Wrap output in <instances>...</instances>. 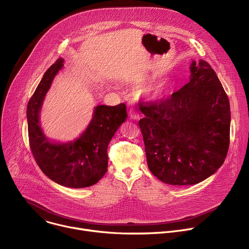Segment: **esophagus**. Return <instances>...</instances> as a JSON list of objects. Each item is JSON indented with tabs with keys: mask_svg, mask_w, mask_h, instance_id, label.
<instances>
[{
	"mask_svg": "<svg viewBox=\"0 0 249 249\" xmlns=\"http://www.w3.org/2000/svg\"><path fill=\"white\" fill-rule=\"evenodd\" d=\"M129 115H130V118H132L134 120H139L140 119V114H139V112L136 108H133V107L130 108Z\"/></svg>",
	"mask_w": 249,
	"mask_h": 249,
	"instance_id": "34e87169",
	"label": "esophagus"
}]
</instances>
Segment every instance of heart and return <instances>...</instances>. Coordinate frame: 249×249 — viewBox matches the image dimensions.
Masks as SVG:
<instances>
[{
  "mask_svg": "<svg viewBox=\"0 0 249 249\" xmlns=\"http://www.w3.org/2000/svg\"><path fill=\"white\" fill-rule=\"evenodd\" d=\"M171 89V85L167 82L161 83V84L156 88L155 92H154V96L157 98H162L164 96H166L169 94Z\"/></svg>",
  "mask_w": 249,
  "mask_h": 249,
  "instance_id": "heart-1",
  "label": "heart"
}]
</instances>
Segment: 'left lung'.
<instances>
[{"label":"left lung","mask_w":249,"mask_h":249,"mask_svg":"<svg viewBox=\"0 0 249 249\" xmlns=\"http://www.w3.org/2000/svg\"><path fill=\"white\" fill-rule=\"evenodd\" d=\"M190 70V82L169 98L139 104L148 169L174 186L210 177L230 144V102L219 78L202 59L193 60Z\"/></svg>","instance_id":"left-lung-1"}]
</instances>
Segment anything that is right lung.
<instances>
[{
    "instance_id": "obj_1",
    "label": "right lung",
    "mask_w": 249,
    "mask_h": 249,
    "mask_svg": "<svg viewBox=\"0 0 249 249\" xmlns=\"http://www.w3.org/2000/svg\"><path fill=\"white\" fill-rule=\"evenodd\" d=\"M58 58L44 74L27 105L29 144L43 173L58 185L81 189L97 184L107 171V146L117 129L127 118L126 105L98 106L87 129L75 141L54 142L43 133L40 111L47 92L58 70Z\"/></svg>"
}]
</instances>
